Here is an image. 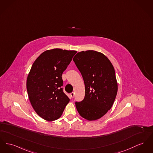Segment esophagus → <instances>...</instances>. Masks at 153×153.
<instances>
[{"mask_svg": "<svg viewBox=\"0 0 153 153\" xmlns=\"http://www.w3.org/2000/svg\"><path fill=\"white\" fill-rule=\"evenodd\" d=\"M70 95H71V97L72 98H73L74 97V92H72V93L70 94Z\"/></svg>", "mask_w": 153, "mask_h": 153, "instance_id": "34e87169", "label": "esophagus"}]
</instances>
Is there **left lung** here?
Returning a JSON list of instances; mask_svg holds the SVG:
<instances>
[{
	"label": "left lung",
	"mask_w": 153,
	"mask_h": 153,
	"mask_svg": "<svg viewBox=\"0 0 153 153\" xmlns=\"http://www.w3.org/2000/svg\"><path fill=\"white\" fill-rule=\"evenodd\" d=\"M85 84V97L76 102L81 117L95 121L108 113L117 95L118 84L114 68L105 55L94 50L82 51L73 58Z\"/></svg>",
	"instance_id": "8db88e82"
}]
</instances>
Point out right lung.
<instances>
[{
	"mask_svg": "<svg viewBox=\"0 0 153 153\" xmlns=\"http://www.w3.org/2000/svg\"><path fill=\"white\" fill-rule=\"evenodd\" d=\"M76 53L61 48L46 50L37 58L29 72V99L36 113L45 120L60 118L70 101L61 88L62 74Z\"/></svg>",
	"mask_w": 153,
	"mask_h": 153,
	"instance_id": "1",
	"label": "right lung"
}]
</instances>
